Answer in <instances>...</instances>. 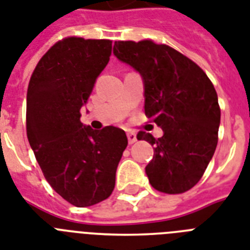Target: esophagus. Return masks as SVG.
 <instances>
[{"label":"esophagus","instance_id":"34e87169","mask_svg":"<svg viewBox=\"0 0 250 250\" xmlns=\"http://www.w3.org/2000/svg\"><path fill=\"white\" fill-rule=\"evenodd\" d=\"M127 137H128V143H129V144H133V143H136V140H137L136 133L128 132V133H127Z\"/></svg>","mask_w":250,"mask_h":250}]
</instances>
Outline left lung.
I'll return each instance as SVG.
<instances>
[{"mask_svg":"<svg viewBox=\"0 0 250 250\" xmlns=\"http://www.w3.org/2000/svg\"><path fill=\"white\" fill-rule=\"evenodd\" d=\"M114 54L144 80L145 115L164 136L140 131L137 140L154 145L145 167L154 189L168 194L193 188L214 156L221 107L213 83L197 63L153 40L115 41Z\"/></svg>","mask_w":250,"mask_h":250,"instance_id":"obj_1","label":"left lung"}]
</instances>
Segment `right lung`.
<instances>
[{"label": "right lung", "mask_w": 250, "mask_h": 250, "mask_svg": "<svg viewBox=\"0 0 250 250\" xmlns=\"http://www.w3.org/2000/svg\"><path fill=\"white\" fill-rule=\"evenodd\" d=\"M111 40L70 36L53 45L33 70L27 90V137L46 182L71 205L92 206L113 193L128 140L123 129L94 131L80 122Z\"/></svg>", "instance_id": "obj_1"}]
</instances>
